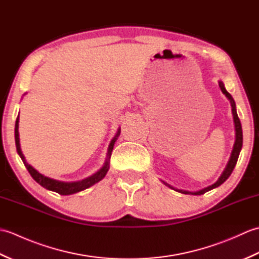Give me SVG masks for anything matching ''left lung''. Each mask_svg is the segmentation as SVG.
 Returning a JSON list of instances; mask_svg holds the SVG:
<instances>
[{"label":"left lung","instance_id":"left-lung-1","mask_svg":"<svg viewBox=\"0 0 259 259\" xmlns=\"http://www.w3.org/2000/svg\"><path fill=\"white\" fill-rule=\"evenodd\" d=\"M219 83V88H221L222 92L224 93L225 96L227 97V99L230 102V106H232V111H233V117H234V123H235V131H236V140H235V144H234V147H233V151H232V155H230V158H229V161L227 163L226 168L224 169L223 174L221 175V177L218 178V180L216 181V183L206 187V188H202L200 190L198 191H188V190H183V189H177L175 188V187L170 186L169 184L164 183L163 180H161L162 183L168 186L169 188H171L176 191L178 192H181V194H185V195H203L205 192L211 190L213 188H217V187L221 186L222 184H224L225 181H226L228 179V177L230 175H232L233 170L236 166V163H237V160H238V157H239V153H240V150H241V147H243V130H241V123H240V120L238 118V114H237V111H236V103H235V100L233 99V97L230 96V93L227 92V90L225 89V85L223 83V81H218Z\"/></svg>","mask_w":259,"mask_h":259}]
</instances>
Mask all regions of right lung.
Returning a JSON list of instances; mask_svg holds the SVG:
<instances>
[{
    "label": "right lung",
    "mask_w": 259,
    "mask_h": 259,
    "mask_svg": "<svg viewBox=\"0 0 259 259\" xmlns=\"http://www.w3.org/2000/svg\"><path fill=\"white\" fill-rule=\"evenodd\" d=\"M120 135V128L117 131V135L113 137V139L111 140L108 148V153H107V159H106V162L102 166L101 169H99L96 174H93L92 176L88 178H84L82 180L79 181H60L57 179H52V178H49L47 176L42 175L33 168L31 164H29L25 160V157L23 153H22L21 150V146H20V138H19V115L18 118H16L15 121V129H14V136H15V146H16V151H18L19 156L21 157L22 161H23L24 166L26 167L27 171L30 172V175L32 176V178L34 179L38 185H41L43 188H46L48 190H51L54 192H58L60 195H72V194H76V192L84 190L87 188H89V187L93 186L95 184L99 183L101 179L104 178V176L107 175L108 170H109V161H110V157H111V152L113 149V146H114V142L117 141L118 137Z\"/></svg>",
    "instance_id": "obj_1"
}]
</instances>
